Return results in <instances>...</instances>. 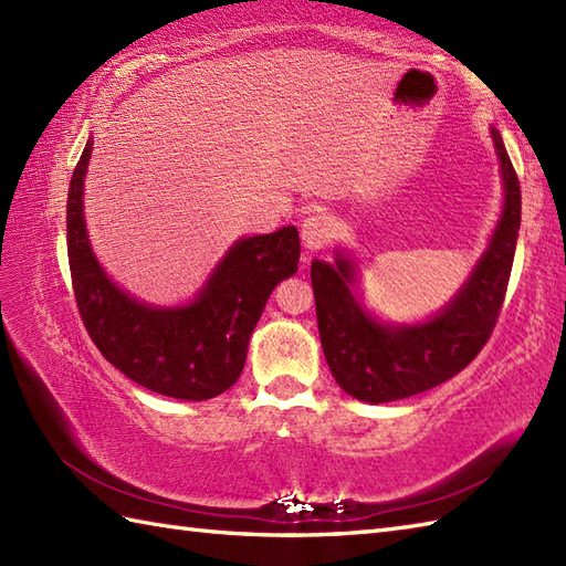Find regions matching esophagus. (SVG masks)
Instances as JSON below:
<instances>
[{
	"label": "esophagus",
	"mask_w": 566,
	"mask_h": 566,
	"mask_svg": "<svg viewBox=\"0 0 566 566\" xmlns=\"http://www.w3.org/2000/svg\"><path fill=\"white\" fill-rule=\"evenodd\" d=\"M331 235H333V219L328 213L316 211V213L306 216L302 223V240L311 252L326 248Z\"/></svg>",
	"instance_id": "34e87169"
}]
</instances>
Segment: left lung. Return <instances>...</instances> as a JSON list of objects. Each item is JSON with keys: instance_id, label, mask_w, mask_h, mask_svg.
<instances>
[{"instance_id": "left-lung-1", "label": "left lung", "mask_w": 566, "mask_h": 566, "mask_svg": "<svg viewBox=\"0 0 566 566\" xmlns=\"http://www.w3.org/2000/svg\"><path fill=\"white\" fill-rule=\"evenodd\" d=\"M503 209L489 248L450 304L420 323L371 316L357 294V262L335 250V262H311L316 318L326 363L340 389L359 401L387 403L428 391L462 371L486 345L506 296L521 228V185L496 128Z\"/></svg>"}]
</instances>
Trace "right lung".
Segmentation results:
<instances>
[{"instance_id":"add662e5","label":"right lung","mask_w":566,"mask_h":566,"mask_svg":"<svg viewBox=\"0 0 566 566\" xmlns=\"http://www.w3.org/2000/svg\"><path fill=\"white\" fill-rule=\"evenodd\" d=\"M92 138L67 191V260L72 290L90 338L128 379L155 394L207 401L243 371L250 335L272 290L298 270V231L240 238L185 306H153L116 286L94 255L84 223V175Z\"/></svg>"}]
</instances>
